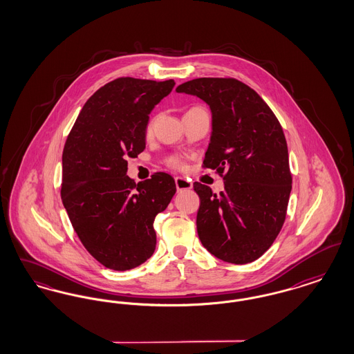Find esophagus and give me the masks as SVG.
<instances>
[{
	"instance_id": "1",
	"label": "esophagus",
	"mask_w": 354,
	"mask_h": 354,
	"mask_svg": "<svg viewBox=\"0 0 354 354\" xmlns=\"http://www.w3.org/2000/svg\"><path fill=\"white\" fill-rule=\"evenodd\" d=\"M175 185H176L178 192H182V191H187V189L192 188L191 180H187L185 178H182V176H176L175 178Z\"/></svg>"
}]
</instances>
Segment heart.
<instances>
[{"mask_svg":"<svg viewBox=\"0 0 354 354\" xmlns=\"http://www.w3.org/2000/svg\"><path fill=\"white\" fill-rule=\"evenodd\" d=\"M147 133H151L152 130V122H149V124H147ZM167 165L171 166V167H174V169H179V167H182V160L178 158V156H169V159H167Z\"/></svg>","mask_w":354,"mask_h":354,"instance_id":"heart-1","label":"heart"}]
</instances>
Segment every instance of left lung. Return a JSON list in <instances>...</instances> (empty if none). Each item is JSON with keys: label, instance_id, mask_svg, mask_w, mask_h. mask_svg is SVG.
Segmentation results:
<instances>
[{"label": "left lung", "instance_id": "8db88e82", "mask_svg": "<svg viewBox=\"0 0 354 354\" xmlns=\"http://www.w3.org/2000/svg\"><path fill=\"white\" fill-rule=\"evenodd\" d=\"M212 113V134L203 160L216 169L224 191L194 183L201 198L196 216L204 248L232 264L252 263L279 235L292 189L288 147L270 106L235 78H198L176 87Z\"/></svg>", "mask_w": 354, "mask_h": 354}]
</instances>
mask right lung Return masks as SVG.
<instances>
[{
    "label": "right lung",
    "instance_id": "1",
    "mask_svg": "<svg viewBox=\"0 0 354 354\" xmlns=\"http://www.w3.org/2000/svg\"><path fill=\"white\" fill-rule=\"evenodd\" d=\"M174 86L117 78L87 100L66 139L62 203L84 248L106 268L133 270L155 251L153 220L175 195V180L156 172L136 185L126 159L146 149L149 115Z\"/></svg>",
    "mask_w": 354,
    "mask_h": 354
}]
</instances>
